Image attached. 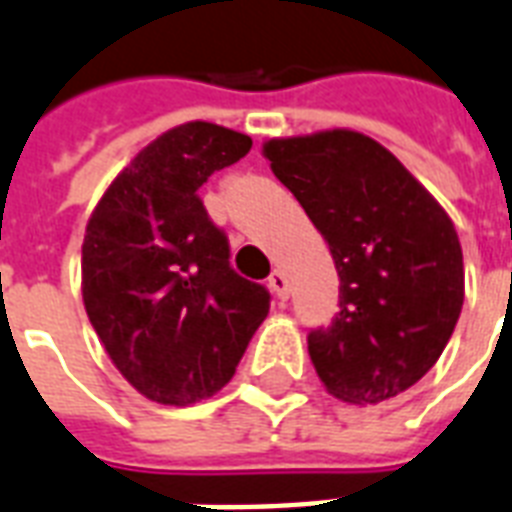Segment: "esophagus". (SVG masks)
<instances>
[{"label":"esophagus","mask_w":512,"mask_h":512,"mask_svg":"<svg viewBox=\"0 0 512 512\" xmlns=\"http://www.w3.org/2000/svg\"><path fill=\"white\" fill-rule=\"evenodd\" d=\"M268 290L273 292V298L279 300H287L290 298V284H287V276L282 271H273L268 276Z\"/></svg>","instance_id":"1"}]
</instances>
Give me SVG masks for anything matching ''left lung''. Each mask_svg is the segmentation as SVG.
<instances>
[{"label":"left lung","instance_id":"left-lung-1","mask_svg":"<svg viewBox=\"0 0 512 512\" xmlns=\"http://www.w3.org/2000/svg\"><path fill=\"white\" fill-rule=\"evenodd\" d=\"M263 155L330 247L333 325L308 335L319 381L351 405L403 395L446 349L464 303L462 244L435 195L376 139L333 128Z\"/></svg>","mask_w":512,"mask_h":512}]
</instances>
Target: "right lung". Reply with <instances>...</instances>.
I'll list each match as a JSON object with an SVG mask.
<instances>
[{"mask_svg":"<svg viewBox=\"0 0 512 512\" xmlns=\"http://www.w3.org/2000/svg\"><path fill=\"white\" fill-rule=\"evenodd\" d=\"M247 134L190 120L136 152L85 225L83 303L109 360L161 405L209 400L228 384L271 308L228 263L198 187L244 158Z\"/></svg>","mask_w":512,"mask_h":512,"instance_id":"add662e5","label":"right lung"}]
</instances>
